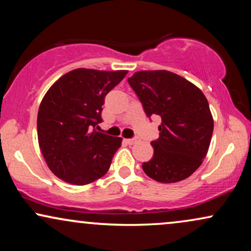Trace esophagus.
Here are the masks:
<instances>
[{"label": "esophagus", "mask_w": 251, "mask_h": 251, "mask_svg": "<svg viewBox=\"0 0 251 251\" xmlns=\"http://www.w3.org/2000/svg\"><path fill=\"white\" fill-rule=\"evenodd\" d=\"M125 142L129 144V145H132V144L137 143V138H129V139H125Z\"/></svg>", "instance_id": "obj_1"}]
</instances>
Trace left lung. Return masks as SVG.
Here are the masks:
<instances>
[{
  "label": "left lung",
  "mask_w": 251,
  "mask_h": 251,
  "mask_svg": "<svg viewBox=\"0 0 251 251\" xmlns=\"http://www.w3.org/2000/svg\"><path fill=\"white\" fill-rule=\"evenodd\" d=\"M127 81L149 118L159 116V138L143 170L160 183H176L200 168L208 153L214 120L198 87L168 71L135 72Z\"/></svg>",
  "instance_id": "obj_1"
}]
</instances>
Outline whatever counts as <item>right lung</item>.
<instances>
[{
	"label": "right lung",
	"instance_id": "add662e5",
	"mask_svg": "<svg viewBox=\"0 0 251 251\" xmlns=\"http://www.w3.org/2000/svg\"><path fill=\"white\" fill-rule=\"evenodd\" d=\"M127 71L79 68L60 77L37 113V138L48 168L74 185L99 179L111 166L122 138L98 132L105 97Z\"/></svg>",
	"mask_w": 251,
	"mask_h": 251
}]
</instances>
